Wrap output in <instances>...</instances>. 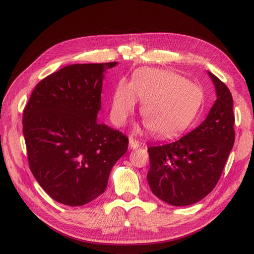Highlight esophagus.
<instances>
[{
  "label": "esophagus",
  "mask_w": 254,
  "mask_h": 254,
  "mask_svg": "<svg viewBox=\"0 0 254 254\" xmlns=\"http://www.w3.org/2000/svg\"><path fill=\"white\" fill-rule=\"evenodd\" d=\"M140 146V142L134 139L133 137H129V147L132 148V150H135V148H138Z\"/></svg>",
  "instance_id": "obj_1"
}]
</instances>
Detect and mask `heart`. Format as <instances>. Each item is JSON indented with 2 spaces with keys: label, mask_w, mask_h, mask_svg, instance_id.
<instances>
[{
  "label": "heart",
  "mask_w": 254,
  "mask_h": 254,
  "mask_svg": "<svg viewBox=\"0 0 254 254\" xmlns=\"http://www.w3.org/2000/svg\"><path fill=\"white\" fill-rule=\"evenodd\" d=\"M142 102L141 116L145 127L157 137L168 138L183 132L198 112L200 90L180 75L165 70L142 69L130 85L121 82L114 92L111 116L123 126Z\"/></svg>",
  "instance_id": "obj_1"
}]
</instances>
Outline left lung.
I'll return each instance as SVG.
<instances>
[{
    "instance_id": "obj_1",
    "label": "left lung",
    "mask_w": 254,
    "mask_h": 254,
    "mask_svg": "<svg viewBox=\"0 0 254 254\" xmlns=\"http://www.w3.org/2000/svg\"><path fill=\"white\" fill-rule=\"evenodd\" d=\"M208 73L218 99L207 119L181 139L147 147L148 185L154 195L172 206L193 205L206 197L218 183L234 145L232 94Z\"/></svg>"
}]
</instances>
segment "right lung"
<instances>
[{"mask_svg": "<svg viewBox=\"0 0 254 254\" xmlns=\"http://www.w3.org/2000/svg\"><path fill=\"white\" fill-rule=\"evenodd\" d=\"M116 64L64 66L35 86L23 109L30 170L64 205L83 206L101 195L128 148V137L96 120L103 72Z\"/></svg>", "mask_w": 254, "mask_h": 254, "instance_id": "obj_1", "label": "right lung"}]
</instances>
